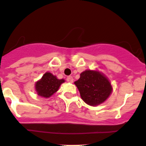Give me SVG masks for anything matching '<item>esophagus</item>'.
Wrapping results in <instances>:
<instances>
[{"instance_id":"esophagus-1","label":"esophagus","mask_w":146,"mask_h":146,"mask_svg":"<svg viewBox=\"0 0 146 146\" xmlns=\"http://www.w3.org/2000/svg\"><path fill=\"white\" fill-rule=\"evenodd\" d=\"M67 81L68 82H70V83H72L73 82V81H74V79H73V77L72 76H67Z\"/></svg>"}]
</instances>
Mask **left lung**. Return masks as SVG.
Returning <instances> with one entry per match:
<instances>
[{"mask_svg": "<svg viewBox=\"0 0 146 146\" xmlns=\"http://www.w3.org/2000/svg\"><path fill=\"white\" fill-rule=\"evenodd\" d=\"M84 102L90 106H97L104 102L112 92V86L108 78L94 70H86L80 74V78L74 82Z\"/></svg>", "mask_w": 146, "mask_h": 146, "instance_id": "obj_1", "label": "left lung"}]
</instances>
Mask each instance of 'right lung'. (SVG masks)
Returning a JSON list of instances; mask_svg holds the SVG:
<instances>
[{"label": "right lung", "mask_w": 146, "mask_h": 146, "mask_svg": "<svg viewBox=\"0 0 146 146\" xmlns=\"http://www.w3.org/2000/svg\"><path fill=\"white\" fill-rule=\"evenodd\" d=\"M64 82V79H58L52 74L46 72L42 79L35 83V90L39 96L49 98L58 91L60 85Z\"/></svg>", "instance_id": "add662e5"}]
</instances>
